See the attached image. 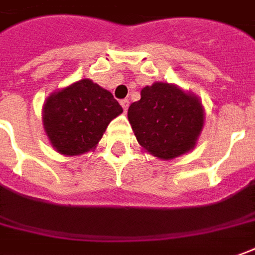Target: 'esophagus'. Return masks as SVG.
Here are the masks:
<instances>
[{
  "label": "esophagus",
  "mask_w": 255,
  "mask_h": 255,
  "mask_svg": "<svg viewBox=\"0 0 255 255\" xmlns=\"http://www.w3.org/2000/svg\"><path fill=\"white\" fill-rule=\"evenodd\" d=\"M120 105H121V107L124 109V112H127L128 106H129V102H128V99H123V100L120 102Z\"/></svg>",
  "instance_id": "esophagus-1"
}]
</instances>
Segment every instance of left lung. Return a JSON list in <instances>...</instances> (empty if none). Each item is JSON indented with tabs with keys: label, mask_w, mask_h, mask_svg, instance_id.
<instances>
[{
	"label": "left lung",
	"mask_w": 255,
	"mask_h": 255,
	"mask_svg": "<svg viewBox=\"0 0 255 255\" xmlns=\"http://www.w3.org/2000/svg\"><path fill=\"white\" fill-rule=\"evenodd\" d=\"M204 107L193 93L155 82L128 109V121L145 152L170 160L194 149L204 127Z\"/></svg>",
	"instance_id": "left-lung-1"
}]
</instances>
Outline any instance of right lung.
Wrapping results in <instances>:
<instances>
[{
    "label": "right lung",
    "instance_id": "right-lung-1",
    "mask_svg": "<svg viewBox=\"0 0 255 255\" xmlns=\"http://www.w3.org/2000/svg\"><path fill=\"white\" fill-rule=\"evenodd\" d=\"M121 113L110 92L85 78L46 99L43 127L57 152L78 156L95 149L109 123Z\"/></svg>",
    "mask_w": 255,
    "mask_h": 255
}]
</instances>
